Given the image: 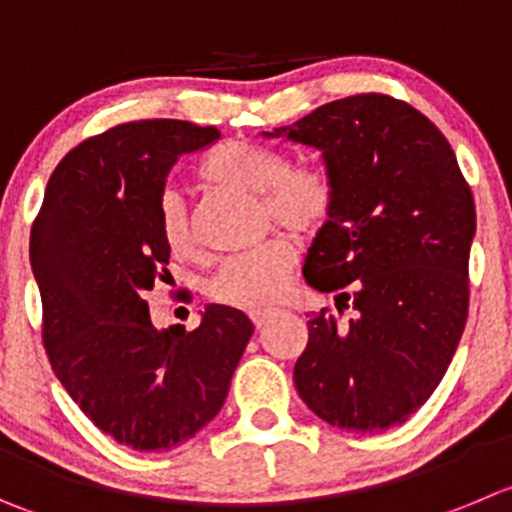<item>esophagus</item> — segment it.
<instances>
[{
  "label": "esophagus",
  "mask_w": 512,
  "mask_h": 512,
  "mask_svg": "<svg viewBox=\"0 0 512 512\" xmlns=\"http://www.w3.org/2000/svg\"><path fill=\"white\" fill-rule=\"evenodd\" d=\"M274 316H276V311H253L251 321H253V326H256V329H261V326L269 324Z\"/></svg>",
  "instance_id": "obj_1"
}]
</instances>
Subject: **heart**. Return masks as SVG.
<instances>
[{
	"label": "heart",
	"mask_w": 512,
	"mask_h": 512,
	"mask_svg": "<svg viewBox=\"0 0 512 512\" xmlns=\"http://www.w3.org/2000/svg\"><path fill=\"white\" fill-rule=\"evenodd\" d=\"M203 178L218 186L256 193L266 228L281 226L296 238H314L337 208L334 183L319 170L291 168L281 153L253 143H233L203 163ZM158 228L178 256H196L198 238L180 191L165 188L158 201ZM296 269V251L284 233L223 261L208 279V296L243 311H264L284 299Z\"/></svg>",
	"instance_id": "b5f03b06"
}]
</instances>
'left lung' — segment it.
I'll list each match as a JSON object with an SVG mask.
<instances>
[{"label": "left lung", "instance_id": "8db88e82", "mask_svg": "<svg viewBox=\"0 0 512 512\" xmlns=\"http://www.w3.org/2000/svg\"><path fill=\"white\" fill-rule=\"evenodd\" d=\"M266 138L319 150L337 191L304 276L337 296L339 316L306 321L296 392L342 430L402 425L445 377L467 321L475 201L455 153L430 118L382 92L326 102ZM349 305L358 316L342 322Z\"/></svg>", "mask_w": 512, "mask_h": 512}]
</instances>
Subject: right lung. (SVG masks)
<instances>
[{"label": "right lung", "instance_id": "add662e5", "mask_svg": "<svg viewBox=\"0 0 512 512\" xmlns=\"http://www.w3.org/2000/svg\"><path fill=\"white\" fill-rule=\"evenodd\" d=\"M218 138L211 125L183 120L92 135L60 160L32 223L29 261L52 369L95 427L140 452L191 440L221 412L253 334L243 311L218 304L193 332H158L143 299L168 274L158 228L165 175Z\"/></svg>", "mask_w": 512, "mask_h": 512}]
</instances>
